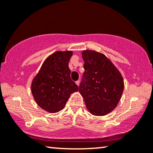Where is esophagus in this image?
I'll return each mask as SVG.
<instances>
[{"label": "esophagus", "mask_w": 153, "mask_h": 153, "mask_svg": "<svg viewBox=\"0 0 153 153\" xmlns=\"http://www.w3.org/2000/svg\"><path fill=\"white\" fill-rule=\"evenodd\" d=\"M76 85H77V86H79V84H80V81H79V80H78V81H76Z\"/></svg>", "instance_id": "obj_1"}]
</instances>
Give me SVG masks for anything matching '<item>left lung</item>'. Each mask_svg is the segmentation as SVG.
<instances>
[{
  "mask_svg": "<svg viewBox=\"0 0 153 153\" xmlns=\"http://www.w3.org/2000/svg\"><path fill=\"white\" fill-rule=\"evenodd\" d=\"M85 72L79 91L91 114L103 116L117 105L124 91L122 74L105 55L94 51L82 52Z\"/></svg>",
  "mask_w": 153,
  "mask_h": 153,
  "instance_id": "obj_1",
  "label": "left lung"
}]
</instances>
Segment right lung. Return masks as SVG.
<instances>
[{
	"instance_id": "obj_1",
	"label": "right lung",
	"mask_w": 153,
	"mask_h": 153,
	"mask_svg": "<svg viewBox=\"0 0 153 153\" xmlns=\"http://www.w3.org/2000/svg\"><path fill=\"white\" fill-rule=\"evenodd\" d=\"M72 51H57L48 56L31 83V93L40 108L59 112L79 87L71 79L69 61Z\"/></svg>"
}]
</instances>
